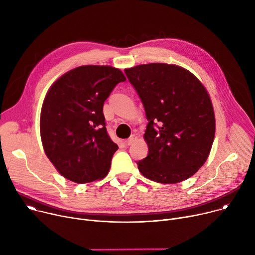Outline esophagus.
<instances>
[{
  "label": "esophagus",
  "instance_id": "obj_1",
  "mask_svg": "<svg viewBox=\"0 0 255 255\" xmlns=\"http://www.w3.org/2000/svg\"><path fill=\"white\" fill-rule=\"evenodd\" d=\"M136 140H137V136H136V135H131V136L127 139L126 143H127V145H131V144H133Z\"/></svg>",
  "mask_w": 255,
  "mask_h": 255
}]
</instances>
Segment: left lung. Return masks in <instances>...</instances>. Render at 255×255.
Here are the masks:
<instances>
[{"instance_id":"8db88e82","label":"left lung","mask_w":255,"mask_h":255,"mask_svg":"<svg viewBox=\"0 0 255 255\" xmlns=\"http://www.w3.org/2000/svg\"><path fill=\"white\" fill-rule=\"evenodd\" d=\"M148 121V155L139 171L160 184H176L205 163L215 136L211 99L201 82L183 67L166 63L125 69Z\"/></svg>"}]
</instances>
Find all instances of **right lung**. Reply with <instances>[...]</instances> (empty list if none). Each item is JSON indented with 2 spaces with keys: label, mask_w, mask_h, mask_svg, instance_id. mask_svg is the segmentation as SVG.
Returning <instances> with one entry per match:
<instances>
[{
  "label": "right lung",
  "mask_w": 255,
  "mask_h": 255,
  "mask_svg": "<svg viewBox=\"0 0 255 255\" xmlns=\"http://www.w3.org/2000/svg\"><path fill=\"white\" fill-rule=\"evenodd\" d=\"M125 81L118 68L84 65L49 89L41 109V140L47 157L65 178L86 184L108 174L118 145L107 132L103 106Z\"/></svg>",
  "instance_id": "1"
}]
</instances>
